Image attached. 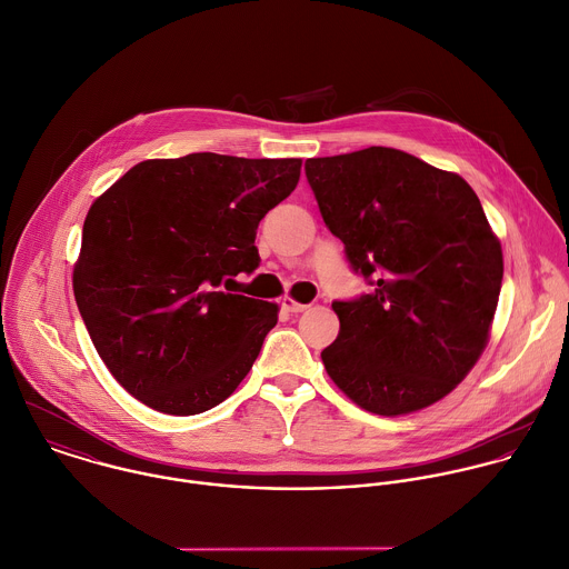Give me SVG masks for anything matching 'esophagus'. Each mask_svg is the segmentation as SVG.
Returning a JSON list of instances; mask_svg holds the SVG:
<instances>
[{
    "mask_svg": "<svg viewBox=\"0 0 569 569\" xmlns=\"http://www.w3.org/2000/svg\"><path fill=\"white\" fill-rule=\"evenodd\" d=\"M281 306H283V310H288V312H303V310H308V306L306 303H299L297 299H292V297H283L281 299Z\"/></svg>",
    "mask_w": 569,
    "mask_h": 569,
    "instance_id": "esophagus-1",
    "label": "esophagus"
}]
</instances>
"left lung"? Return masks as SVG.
Masks as SVG:
<instances>
[{
    "label": "left lung",
    "mask_w": 569,
    "mask_h": 569,
    "mask_svg": "<svg viewBox=\"0 0 569 569\" xmlns=\"http://www.w3.org/2000/svg\"><path fill=\"white\" fill-rule=\"evenodd\" d=\"M350 266L375 290L335 301L341 330L326 372L359 408L397 417L450 395L483 355L503 250L470 183L397 148L306 161Z\"/></svg>",
    "instance_id": "obj_1"
}]
</instances>
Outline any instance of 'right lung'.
Wrapping results in <instances>:
<instances>
[{
  "label": "right lung",
  "instance_id": "right-lung-1",
  "mask_svg": "<svg viewBox=\"0 0 569 569\" xmlns=\"http://www.w3.org/2000/svg\"><path fill=\"white\" fill-rule=\"evenodd\" d=\"M299 174L301 159L192 152L141 161L94 199L72 292L128 395L190 417L246 379L279 306L232 295L234 277L259 266V221Z\"/></svg>",
  "mask_w": 569,
  "mask_h": 569
}]
</instances>
